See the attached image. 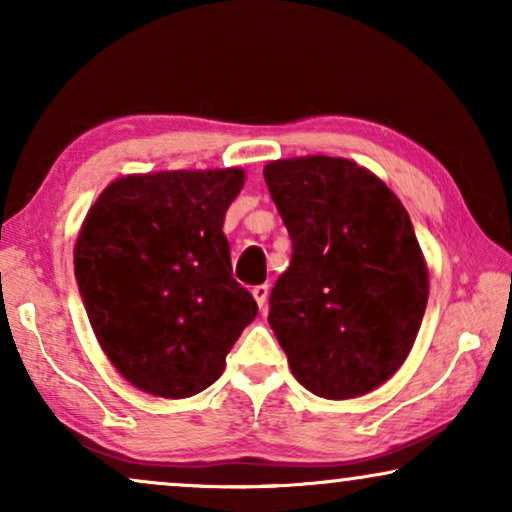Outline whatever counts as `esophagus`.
Wrapping results in <instances>:
<instances>
[{"instance_id": "obj_1", "label": "esophagus", "mask_w": 512, "mask_h": 512, "mask_svg": "<svg viewBox=\"0 0 512 512\" xmlns=\"http://www.w3.org/2000/svg\"><path fill=\"white\" fill-rule=\"evenodd\" d=\"M251 293H254L258 307H261V310H263L265 303H268V293H270L268 284H258V286H254V289H251Z\"/></svg>"}]
</instances>
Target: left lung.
I'll use <instances>...</instances> for the list:
<instances>
[{
  "label": "left lung",
  "mask_w": 512,
  "mask_h": 512,
  "mask_svg": "<svg viewBox=\"0 0 512 512\" xmlns=\"http://www.w3.org/2000/svg\"><path fill=\"white\" fill-rule=\"evenodd\" d=\"M263 177L293 244L268 314L291 373L321 398L368 394L408 359L429 300L410 216L347 158L272 160Z\"/></svg>",
  "instance_id": "1"
}]
</instances>
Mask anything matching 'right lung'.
I'll return each mask as SVG.
<instances>
[{
  "mask_svg": "<svg viewBox=\"0 0 512 512\" xmlns=\"http://www.w3.org/2000/svg\"><path fill=\"white\" fill-rule=\"evenodd\" d=\"M242 186L240 167L130 174L104 188L83 221L74 275L90 326L146 394H200L256 319L223 235Z\"/></svg>",
  "mask_w": 512,
  "mask_h": 512,
  "instance_id": "add662e5",
  "label": "right lung"
}]
</instances>
